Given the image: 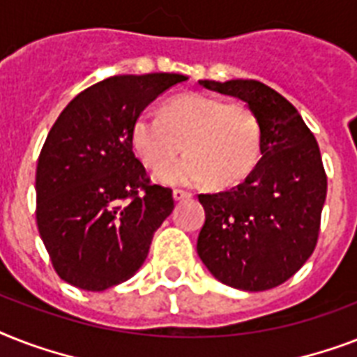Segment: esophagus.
<instances>
[{"label":"esophagus","mask_w":357,"mask_h":357,"mask_svg":"<svg viewBox=\"0 0 357 357\" xmlns=\"http://www.w3.org/2000/svg\"><path fill=\"white\" fill-rule=\"evenodd\" d=\"M172 196H174V200L176 202H181V200H187V198H190V192H187V190H181V189H176L172 192Z\"/></svg>","instance_id":"esophagus-1"}]
</instances>
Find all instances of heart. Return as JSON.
Segmentation results:
<instances>
[{"label": "heart", "mask_w": 357, "mask_h": 357, "mask_svg": "<svg viewBox=\"0 0 357 357\" xmlns=\"http://www.w3.org/2000/svg\"><path fill=\"white\" fill-rule=\"evenodd\" d=\"M137 155L160 168L185 148L190 155L155 174L165 185L231 187L259 159L261 123L244 103H226L206 94H187L167 103L162 116L142 113L131 129Z\"/></svg>", "instance_id": "heart-1"}]
</instances>
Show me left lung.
<instances>
[{
	"instance_id": "8db88e82",
	"label": "left lung",
	"mask_w": 357,
	"mask_h": 357,
	"mask_svg": "<svg viewBox=\"0 0 357 357\" xmlns=\"http://www.w3.org/2000/svg\"><path fill=\"white\" fill-rule=\"evenodd\" d=\"M243 100L261 123V159L237 187L200 195L206 224L198 255L218 282L266 291L310 259L326 200V174L315 137L282 94L254 79L198 81Z\"/></svg>"
}]
</instances>
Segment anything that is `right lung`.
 <instances>
[{
    "instance_id": "1",
    "label": "right lung",
    "mask_w": 357,
    "mask_h": 357,
    "mask_svg": "<svg viewBox=\"0 0 357 357\" xmlns=\"http://www.w3.org/2000/svg\"><path fill=\"white\" fill-rule=\"evenodd\" d=\"M181 74L113 75L59 114L36 165V224L55 271L85 291L126 282L172 213V190L150 185L131 129Z\"/></svg>"
}]
</instances>
